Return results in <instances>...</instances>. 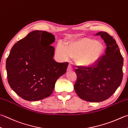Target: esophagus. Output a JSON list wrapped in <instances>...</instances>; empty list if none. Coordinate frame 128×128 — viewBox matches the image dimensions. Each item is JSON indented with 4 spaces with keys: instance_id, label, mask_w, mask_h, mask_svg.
Returning <instances> with one entry per match:
<instances>
[{
    "instance_id": "1",
    "label": "esophagus",
    "mask_w": 128,
    "mask_h": 128,
    "mask_svg": "<svg viewBox=\"0 0 128 128\" xmlns=\"http://www.w3.org/2000/svg\"><path fill=\"white\" fill-rule=\"evenodd\" d=\"M73 70V68H72V67L71 66V64H69L68 66V67H67V71H72Z\"/></svg>"
}]
</instances>
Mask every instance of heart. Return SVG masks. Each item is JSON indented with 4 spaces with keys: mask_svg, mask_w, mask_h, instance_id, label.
Masks as SVG:
<instances>
[{
    "mask_svg": "<svg viewBox=\"0 0 128 128\" xmlns=\"http://www.w3.org/2000/svg\"><path fill=\"white\" fill-rule=\"evenodd\" d=\"M105 52V47L97 40H86L70 44L66 47L58 44L56 53L61 60H66L70 57L75 58L78 66L88 68L100 61Z\"/></svg>",
    "mask_w": 128,
    "mask_h": 128,
    "instance_id": "obj_1",
    "label": "heart"
}]
</instances>
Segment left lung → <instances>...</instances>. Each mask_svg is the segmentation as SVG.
I'll list each match as a JSON object with an SVG mask.
<instances>
[{
	"label": "left lung",
	"mask_w": 128,
	"mask_h": 128,
	"mask_svg": "<svg viewBox=\"0 0 128 128\" xmlns=\"http://www.w3.org/2000/svg\"><path fill=\"white\" fill-rule=\"evenodd\" d=\"M95 35L100 36L105 43V54L94 66L75 70L74 88L81 99L98 102L109 98L121 84L123 57L115 40L108 33L99 32Z\"/></svg>",
	"instance_id": "8db88e82"
}]
</instances>
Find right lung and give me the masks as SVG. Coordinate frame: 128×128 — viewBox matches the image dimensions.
Segmentation results:
<instances>
[{
    "label": "right lung",
    "mask_w": 128,
    "mask_h": 128,
    "mask_svg": "<svg viewBox=\"0 0 128 128\" xmlns=\"http://www.w3.org/2000/svg\"><path fill=\"white\" fill-rule=\"evenodd\" d=\"M55 37L46 31L34 30L12 48L6 61L8 83L14 92L27 101L48 97L55 83L66 73L68 62L54 59Z\"/></svg>",
    "instance_id": "right-lung-1"
}]
</instances>
